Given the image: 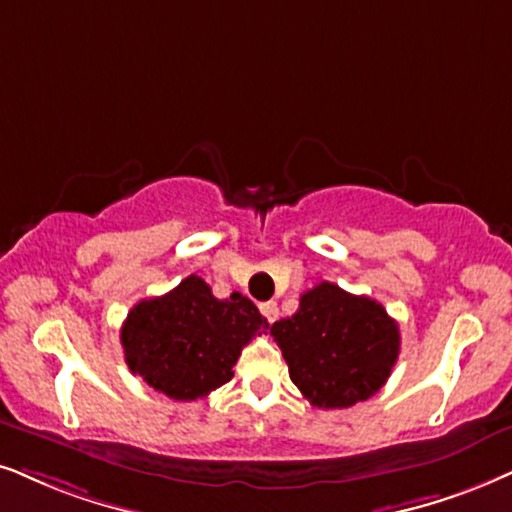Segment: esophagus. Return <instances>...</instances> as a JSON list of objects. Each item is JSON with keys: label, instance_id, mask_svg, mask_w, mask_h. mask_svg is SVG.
<instances>
[{"label": "esophagus", "instance_id": "obj_1", "mask_svg": "<svg viewBox=\"0 0 512 512\" xmlns=\"http://www.w3.org/2000/svg\"><path fill=\"white\" fill-rule=\"evenodd\" d=\"M260 312H262L264 316H267L269 323H274V321L278 319V304H276L274 300L262 302V304H260Z\"/></svg>", "mask_w": 512, "mask_h": 512}]
</instances>
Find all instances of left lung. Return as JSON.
I'll use <instances>...</instances> for the list:
<instances>
[{"label": "left lung", "instance_id": "left-lung-1", "mask_svg": "<svg viewBox=\"0 0 512 512\" xmlns=\"http://www.w3.org/2000/svg\"><path fill=\"white\" fill-rule=\"evenodd\" d=\"M290 380L319 409H347L373 397L399 357V326L383 304L323 281L300 309L271 326Z\"/></svg>", "mask_w": 512, "mask_h": 512}]
</instances>
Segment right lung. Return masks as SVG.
Wrapping results in <instances>:
<instances>
[{
	"label": "right lung",
	"instance_id": "obj_1",
	"mask_svg": "<svg viewBox=\"0 0 512 512\" xmlns=\"http://www.w3.org/2000/svg\"><path fill=\"white\" fill-rule=\"evenodd\" d=\"M264 328L267 319L248 297L217 300L191 274L170 293L134 304L120 342L129 371L174 401H193L234 378L241 349Z\"/></svg>",
	"mask_w": 512,
	"mask_h": 512
}]
</instances>
